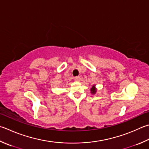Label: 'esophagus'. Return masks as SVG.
I'll return each instance as SVG.
<instances>
[{
  "mask_svg": "<svg viewBox=\"0 0 149 149\" xmlns=\"http://www.w3.org/2000/svg\"><path fill=\"white\" fill-rule=\"evenodd\" d=\"M74 79H75V81H80V77H79V76L75 77Z\"/></svg>",
  "mask_w": 149,
  "mask_h": 149,
  "instance_id": "esophagus-1",
  "label": "esophagus"
}]
</instances>
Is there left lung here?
<instances>
[{"label":"left lung","mask_w":149,"mask_h":149,"mask_svg":"<svg viewBox=\"0 0 149 149\" xmlns=\"http://www.w3.org/2000/svg\"><path fill=\"white\" fill-rule=\"evenodd\" d=\"M91 92L92 94H96V88L95 87V85H93V86H92V88H91Z\"/></svg>","instance_id":"left-lung-1"}]
</instances>
